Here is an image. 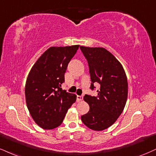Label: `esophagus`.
<instances>
[{"mask_svg": "<svg viewBox=\"0 0 156 156\" xmlns=\"http://www.w3.org/2000/svg\"><path fill=\"white\" fill-rule=\"evenodd\" d=\"M83 100V96L82 95H77L76 96V101L78 102L79 101H82Z\"/></svg>", "mask_w": 156, "mask_h": 156, "instance_id": "1", "label": "esophagus"}]
</instances>
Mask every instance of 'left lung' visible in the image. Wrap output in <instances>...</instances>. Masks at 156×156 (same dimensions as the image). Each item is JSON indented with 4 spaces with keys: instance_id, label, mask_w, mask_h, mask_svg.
Wrapping results in <instances>:
<instances>
[{
    "instance_id": "8db88e82",
    "label": "left lung",
    "mask_w": 156,
    "mask_h": 156,
    "mask_svg": "<svg viewBox=\"0 0 156 156\" xmlns=\"http://www.w3.org/2000/svg\"><path fill=\"white\" fill-rule=\"evenodd\" d=\"M89 65L91 86L98 82L101 87L98 96L85 95L90 105L87 113L81 116L84 125L95 131L110 127L122 114L128 95V82L122 63L104 48L80 46Z\"/></svg>"
}]
</instances>
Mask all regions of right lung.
<instances>
[{
    "label": "right lung",
    "mask_w": 156,
    "mask_h": 156,
    "mask_svg": "<svg viewBox=\"0 0 156 156\" xmlns=\"http://www.w3.org/2000/svg\"><path fill=\"white\" fill-rule=\"evenodd\" d=\"M80 47H51L40 55L29 73L25 84L27 106L34 122L45 129L62 124L75 94L61 89L64 74Z\"/></svg>",
    "instance_id": "add662e5"
}]
</instances>
